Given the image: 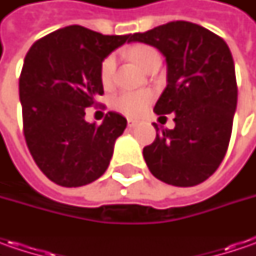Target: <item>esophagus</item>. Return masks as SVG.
Listing matches in <instances>:
<instances>
[{"label":"esophagus","instance_id":"obj_1","mask_svg":"<svg viewBox=\"0 0 256 256\" xmlns=\"http://www.w3.org/2000/svg\"><path fill=\"white\" fill-rule=\"evenodd\" d=\"M128 126H130V128H134V126H136V125H138V121H136V120H132V118H128Z\"/></svg>","mask_w":256,"mask_h":256}]
</instances>
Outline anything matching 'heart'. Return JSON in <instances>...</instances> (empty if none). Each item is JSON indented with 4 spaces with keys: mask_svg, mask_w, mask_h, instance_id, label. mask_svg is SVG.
Wrapping results in <instances>:
<instances>
[{
    "mask_svg": "<svg viewBox=\"0 0 256 256\" xmlns=\"http://www.w3.org/2000/svg\"><path fill=\"white\" fill-rule=\"evenodd\" d=\"M131 58L134 62L138 65L140 68H142L144 71L152 64L154 61L160 60V54L158 51L150 46V45H138L134 46L130 51ZM114 70H115V56L114 55H108L101 64V81L104 85H108L111 82ZM152 101V94L150 91H128V92H122L116 95L114 98L112 105L114 108L118 112L128 115V116H140L145 112V110L148 108V105Z\"/></svg>",
    "mask_w": 256,
    "mask_h": 256,
    "instance_id": "1",
    "label": "heart"
}]
</instances>
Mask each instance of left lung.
<instances>
[{"mask_svg": "<svg viewBox=\"0 0 256 256\" xmlns=\"http://www.w3.org/2000/svg\"><path fill=\"white\" fill-rule=\"evenodd\" d=\"M160 50L166 61V88L154 112L174 130H156L144 148L150 171L175 186H194L208 180L222 162L232 132L238 86L232 54L221 36L201 25L172 21L130 36Z\"/></svg>", "mask_w": 256, "mask_h": 256, "instance_id": "8db88e82", "label": "left lung"}]
</instances>
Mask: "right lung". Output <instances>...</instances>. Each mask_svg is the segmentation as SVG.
Masks as SVG:
<instances>
[{
  "instance_id": "obj_1",
  "label": "right lung",
  "mask_w": 256,
  "mask_h": 256,
  "mask_svg": "<svg viewBox=\"0 0 256 256\" xmlns=\"http://www.w3.org/2000/svg\"><path fill=\"white\" fill-rule=\"evenodd\" d=\"M131 35H102L81 25L35 41L20 75L24 136L44 175L61 186H82L106 171L114 144L126 128L121 114L101 125L85 121V108L104 94V58Z\"/></svg>"
}]
</instances>
